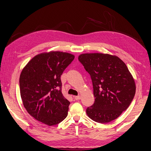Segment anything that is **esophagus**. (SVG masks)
I'll use <instances>...</instances> for the list:
<instances>
[{"label":"esophagus","instance_id":"obj_1","mask_svg":"<svg viewBox=\"0 0 151 151\" xmlns=\"http://www.w3.org/2000/svg\"><path fill=\"white\" fill-rule=\"evenodd\" d=\"M81 96L79 95V96H74V99H75V100H80L81 99Z\"/></svg>","mask_w":151,"mask_h":151}]
</instances>
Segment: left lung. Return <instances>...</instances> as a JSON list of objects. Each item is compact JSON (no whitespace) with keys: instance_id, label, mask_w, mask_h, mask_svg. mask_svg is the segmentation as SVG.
<instances>
[{"instance_id":"1","label":"left lung","mask_w":151,"mask_h":151,"mask_svg":"<svg viewBox=\"0 0 151 151\" xmlns=\"http://www.w3.org/2000/svg\"><path fill=\"white\" fill-rule=\"evenodd\" d=\"M78 60L91 76L95 99L86 109L89 118L107 123L121 115L133 99L136 86L127 65L114 55L85 53Z\"/></svg>"}]
</instances>
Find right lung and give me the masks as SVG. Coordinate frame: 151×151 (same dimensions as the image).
I'll return each mask as SVG.
<instances>
[{"mask_svg":"<svg viewBox=\"0 0 151 151\" xmlns=\"http://www.w3.org/2000/svg\"><path fill=\"white\" fill-rule=\"evenodd\" d=\"M75 58L68 52L50 51L30 60L20 75V96L33 118L48 126L62 122L70 102L63 95L60 76Z\"/></svg>","mask_w":151,"mask_h":151,"instance_id":"right-lung-1","label":"right lung"}]
</instances>
